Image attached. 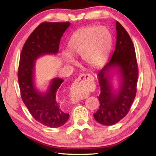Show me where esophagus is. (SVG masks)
Wrapping results in <instances>:
<instances>
[{
	"mask_svg": "<svg viewBox=\"0 0 156 156\" xmlns=\"http://www.w3.org/2000/svg\"><path fill=\"white\" fill-rule=\"evenodd\" d=\"M90 80L92 82H94V78L91 75L89 74V73H83L81 74L79 77L76 79L75 80V83L73 84V85L72 88V90H71V92H72V96L74 97V98L76 100H80L83 98L85 96V93H84V89H82V88H80L78 87V83L81 80H84V81H87Z\"/></svg>",
	"mask_w": 156,
	"mask_h": 156,
	"instance_id": "obj_1",
	"label": "esophagus"
}]
</instances>
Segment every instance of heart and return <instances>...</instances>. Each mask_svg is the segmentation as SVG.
Segmentation results:
<instances>
[{"label":"heart","mask_w":156,"mask_h":156,"mask_svg":"<svg viewBox=\"0 0 156 156\" xmlns=\"http://www.w3.org/2000/svg\"><path fill=\"white\" fill-rule=\"evenodd\" d=\"M112 36L107 27L87 26L78 30L67 44V53L62 54L67 64L75 62L73 57L81 56L83 62L96 68L106 61L112 46Z\"/></svg>","instance_id":"obj_1"}]
</instances>
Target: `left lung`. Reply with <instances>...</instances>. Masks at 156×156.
Wrapping results in <instances>:
<instances>
[{"instance_id":"1","label":"left lung","mask_w":156,"mask_h":156,"mask_svg":"<svg viewBox=\"0 0 156 156\" xmlns=\"http://www.w3.org/2000/svg\"><path fill=\"white\" fill-rule=\"evenodd\" d=\"M115 26V51L109 62L98 74L100 87V94L98 97L100 107L94 113L98 122L107 126L119 122L128 113L135 99L138 77L133 42L119 22L116 21ZM115 75L119 82L118 89H114L112 84Z\"/></svg>"}]
</instances>
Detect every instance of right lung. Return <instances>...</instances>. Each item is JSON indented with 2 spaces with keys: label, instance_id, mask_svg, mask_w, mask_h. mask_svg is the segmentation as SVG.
Returning a JSON list of instances; mask_svg holds the SVG:
<instances>
[{
  "label": "right lung",
  "instance_id": "obj_1",
  "mask_svg": "<svg viewBox=\"0 0 156 156\" xmlns=\"http://www.w3.org/2000/svg\"><path fill=\"white\" fill-rule=\"evenodd\" d=\"M69 25V22L41 23L29 36L20 53L18 79L21 98L34 119L51 128L65 125L69 118L62 110L58 96V89L64 80L53 78L47 91L41 92L34 82L36 60L58 52L60 38Z\"/></svg>",
  "mask_w": 156,
  "mask_h": 156
}]
</instances>
